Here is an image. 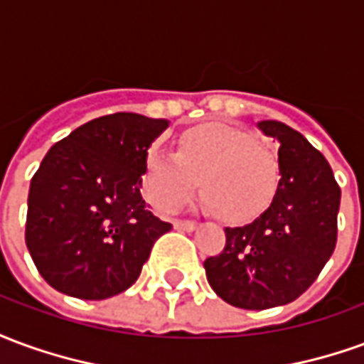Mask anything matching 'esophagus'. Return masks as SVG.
Returning <instances> with one entry per match:
<instances>
[{
	"label": "esophagus",
	"mask_w": 364,
	"mask_h": 364,
	"mask_svg": "<svg viewBox=\"0 0 364 364\" xmlns=\"http://www.w3.org/2000/svg\"><path fill=\"white\" fill-rule=\"evenodd\" d=\"M173 226L175 230H183V232H193V230L197 228V224L191 220H175Z\"/></svg>",
	"instance_id": "esophagus-1"
}]
</instances>
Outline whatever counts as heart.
Wrapping results in <instances>:
<instances>
[{"instance_id": "heart-1", "label": "heart", "mask_w": 364, "mask_h": 364, "mask_svg": "<svg viewBox=\"0 0 364 364\" xmlns=\"http://www.w3.org/2000/svg\"><path fill=\"white\" fill-rule=\"evenodd\" d=\"M281 181L279 159L252 134L228 124L185 132L179 151L154 150L146 158L144 189L161 213H175L197 193L224 220H255L273 203Z\"/></svg>"}]
</instances>
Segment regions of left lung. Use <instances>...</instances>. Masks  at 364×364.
<instances>
[{
	"label": "left lung",
	"mask_w": 364,
	"mask_h": 364,
	"mask_svg": "<svg viewBox=\"0 0 364 364\" xmlns=\"http://www.w3.org/2000/svg\"><path fill=\"white\" fill-rule=\"evenodd\" d=\"M279 146L281 181L252 224L226 228V245L205 261L206 279L228 304L267 310L308 290L336 250L341 189L328 159L294 128L259 120Z\"/></svg>",
	"instance_id": "obj_1"
}]
</instances>
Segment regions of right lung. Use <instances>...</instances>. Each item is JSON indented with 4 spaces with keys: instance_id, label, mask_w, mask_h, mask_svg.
Returning <instances> with one entry per match:
<instances>
[{
    "instance_id": "right-lung-1",
    "label": "right lung",
    "mask_w": 364,
    "mask_h": 364,
    "mask_svg": "<svg viewBox=\"0 0 364 364\" xmlns=\"http://www.w3.org/2000/svg\"><path fill=\"white\" fill-rule=\"evenodd\" d=\"M169 120L114 112L52 146L31 181L25 242L52 289L105 300L132 287L171 230L142 198L148 148Z\"/></svg>"
}]
</instances>
